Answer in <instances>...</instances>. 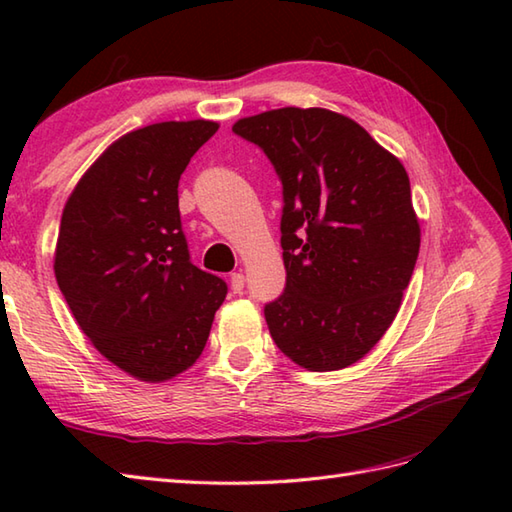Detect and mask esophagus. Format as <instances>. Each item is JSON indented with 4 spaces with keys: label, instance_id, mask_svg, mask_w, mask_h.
I'll list each match as a JSON object with an SVG mask.
<instances>
[{
    "label": "esophagus",
    "instance_id": "esophagus-1",
    "mask_svg": "<svg viewBox=\"0 0 512 512\" xmlns=\"http://www.w3.org/2000/svg\"><path fill=\"white\" fill-rule=\"evenodd\" d=\"M246 286V277L242 273H233L231 275V290L233 292H242Z\"/></svg>",
    "mask_w": 512,
    "mask_h": 512
}]
</instances>
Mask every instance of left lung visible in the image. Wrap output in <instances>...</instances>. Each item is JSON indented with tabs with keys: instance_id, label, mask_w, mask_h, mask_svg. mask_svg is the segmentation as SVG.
<instances>
[{
	"instance_id": "obj_1",
	"label": "left lung",
	"mask_w": 512,
	"mask_h": 512,
	"mask_svg": "<svg viewBox=\"0 0 512 512\" xmlns=\"http://www.w3.org/2000/svg\"><path fill=\"white\" fill-rule=\"evenodd\" d=\"M233 132L264 149L284 187L286 290L264 308L270 336L310 372L354 365L396 319L418 259L405 167L323 107L239 118Z\"/></svg>"
}]
</instances>
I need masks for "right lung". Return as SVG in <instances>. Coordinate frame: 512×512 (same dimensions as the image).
Segmentation results:
<instances>
[{
  "label": "right lung",
  "instance_id": "1",
  "mask_svg": "<svg viewBox=\"0 0 512 512\" xmlns=\"http://www.w3.org/2000/svg\"><path fill=\"white\" fill-rule=\"evenodd\" d=\"M213 121H167L121 136L70 193L54 277L107 361L162 383L198 361L226 284L191 264L178 182Z\"/></svg>",
  "mask_w": 512,
  "mask_h": 512
}]
</instances>
